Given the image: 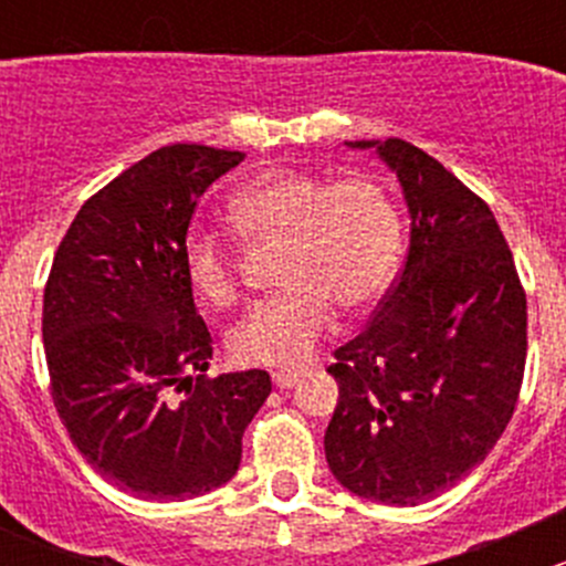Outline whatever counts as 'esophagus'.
<instances>
[{
    "label": "esophagus",
    "instance_id": "esophagus-1",
    "mask_svg": "<svg viewBox=\"0 0 566 566\" xmlns=\"http://www.w3.org/2000/svg\"><path fill=\"white\" fill-rule=\"evenodd\" d=\"M298 380H301V373H273V384H276L279 389H293Z\"/></svg>",
    "mask_w": 566,
    "mask_h": 566
}]
</instances>
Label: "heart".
Masks as SVG:
<instances>
[{
  "instance_id": "1",
  "label": "heart",
  "mask_w": 566,
  "mask_h": 566,
  "mask_svg": "<svg viewBox=\"0 0 566 566\" xmlns=\"http://www.w3.org/2000/svg\"><path fill=\"white\" fill-rule=\"evenodd\" d=\"M227 221L251 247H279L284 293L256 306L232 331L230 353L249 367H298L315 353L336 304L364 310L389 287L402 224L389 188L373 175L328 180L306 169H271L238 188ZM188 284L208 306L241 298L232 254L208 235L182 247Z\"/></svg>"
}]
</instances>
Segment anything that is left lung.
<instances>
[{"instance_id": "obj_1", "label": "left lung", "mask_w": 566, "mask_h": 566, "mask_svg": "<svg viewBox=\"0 0 566 566\" xmlns=\"http://www.w3.org/2000/svg\"><path fill=\"white\" fill-rule=\"evenodd\" d=\"M378 153L402 182L410 247L367 328L334 350L339 405L325 460L350 493L416 506L504 436L526 369L528 310L488 202L410 142L386 139Z\"/></svg>"}]
</instances>
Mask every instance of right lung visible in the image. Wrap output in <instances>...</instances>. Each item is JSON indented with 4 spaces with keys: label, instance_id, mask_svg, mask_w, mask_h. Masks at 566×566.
<instances>
[{
    "label": "right lung",
    "instance_id": "obj_1",
    "mask_svg": "<svg viewBox=\"0 0 566 566\" xmlns=\"http://www.w3.org/2000/svg\"><path fill=\"white\" fill-rule=\"evenodd\" d=\"M241 161L208 145L136 161L82 205L45 282L56 413L82 458L142 499L186 501L230 482L271 394L265 369L208 378L213 339L182 271L199 197Z\"/></svg>",
    "mask_w": 566,
    "mask_h": 566
}]
</instances>
